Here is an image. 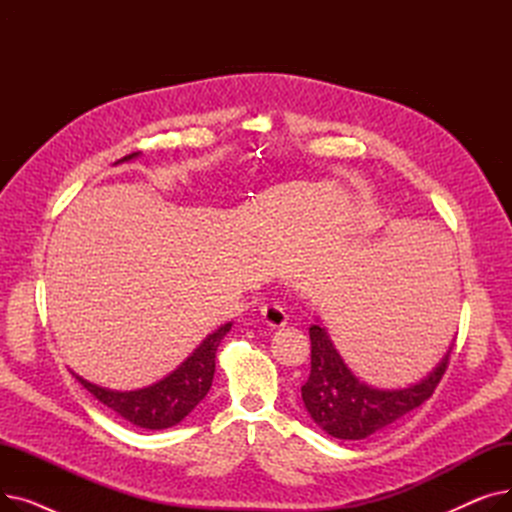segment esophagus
<instances>
[{
    "mask_svg": "<svg viewBox=\"0 0 512 512\" xmlns=\"http://www.w3.org/2000/svg\"><path fill=\"white\" fill-rule=\"evenodd\" d=\"M261 319L265 321L267 326L282 328V326H286L288 315H286V311H284L282 305H278V303H267V305L261 307Z\"/></svg>",
    "mask_w": 512,
    "mask_h": 512,
    "instance_id": "esophagus-1",
    "label": "esophagus"
}]
</instances>
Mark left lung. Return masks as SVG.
Wrapping results in <instances>:
<instances>
[{"mask_svg": "<svg viewBox=\"0 0 512 512\" xmlns=\"http://www.w3.org/2000/svg\"><path fill=\"white\" fill-rule=\"evenodd\" d=\"M311 373L301 388L305 409L326 434L338 440H365L421 407L434 394L448 367L452 344L423 380L398 390H378L346 367L328 330L315 321L309 328Z\"/></svg>", "mask_w": 512, "mask_h": 512, "instance_id": "left-lung-1", "label": "left lung"}]
</instances>
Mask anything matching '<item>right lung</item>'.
Returning <instances> with one entry per match:
<instances>
[{
  "instance_id": "obj_1",
  "label": "right lung",
  "mask_w": 512,
  "mask_h": 512,
  "mask_svg": "<svg viewBox=\"0 0 512 512\" xmlns=\"http://www.w3.org/2000/svg\"><path fill=\"white\" fill-rule=\"evenodd\" d=\"M137 155L139 153H130L120 161H128ZM120 161H116V164H120ZM230 328L232 321L211 332L195 348L191 357H186V361H182L164 380L141 390H107L83 380L74 371L72 375L107 409L116 411L132 425L145 429H168L180 423L207 396L215 373V353H218V346Z\"/></svg>"
}]
</instances>
